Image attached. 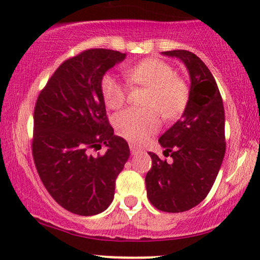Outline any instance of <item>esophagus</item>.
Masks as SVG:
<instances>
[{
	"label": "esophagus",
	"instance_id": "esophagus-1",
	"mask_svg": "<svg viewBox=\"0 0 260 260\" xmlns=\"http://www.w3.org/2000/svg\"><path fill=\"white\" fill-rule=\"evenodd\" d=\"M130 152L131 154H137V153L141 152V149L139 147H136L135 145H130Z\"/></svg>",
	"mask_w": 260,
	"mask_h": 260
}]
</instances>
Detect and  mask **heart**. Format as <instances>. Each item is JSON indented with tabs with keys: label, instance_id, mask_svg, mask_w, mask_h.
Returning a JSON list of instances; mask_svg holds the SVG:
<instances>
[{
	"label": "heart",
	"instance_id": "1",
	"mask_svg": "<svg viewBox=\"0 0 260 260\" xmlns=\"http://www.w3.org/2000/svg\"><path fill=\"white\" fill-rule=\"evenodd\" d=\"M125 76L131 84L149 88L145 106L148 108H127L114 117L117 133L129 142H145L150 134L158 130L160 117L158 111L168 119L183 112L189 99V88L183 79L176 76L170 63L148 57L136 65L127 67ZM101 95L110 110H118L126 100V86L117 77L105 75L100 83Z\"/></svg>",
	"mask_w": 260,
	"mask_h": 260
}]
</instances>
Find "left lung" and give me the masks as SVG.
<instances>
[{
  "label": "left lung",
  "instance_id": "obj_1",
  "mask_svg": "<svg viewBox=\"0 0 260 260\" xmlns=\"http://www.w3.org/2000/svg\"><path fill=\"white\" fill-rule=\"evenodd\" d=\"M190 77L188 104L182 118L159 139L171 162L149 152L152 169L146 176L150 204L164 212H184L207 197L225 154L224 107L212 73L200 57L188 50H170Z\"/></svg>",
  "mask_w": 260,
  "mask_h": 260
}]
</instances>
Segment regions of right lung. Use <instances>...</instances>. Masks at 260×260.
<instances>
[{
    "label": "right lung",
    "instance_id": "1",
    "mask_svg": "<svg viewBox=\"0 0 260 260\" xmlns=\"http://www.w3.org/2000/svg\"><path fill=\"white\" fill-rule=\"evenodd\" d=\"M126 54L88 49L57 67L37 98L32 155L42 183L60 206L94 216L110 206L115 179L130 155L114 135L101 95L102 77ZM106 145L102 156L91 153Z\"/></svg>",
    "mask_w": 260,
    "mask_h": 260
}]
</instances>
